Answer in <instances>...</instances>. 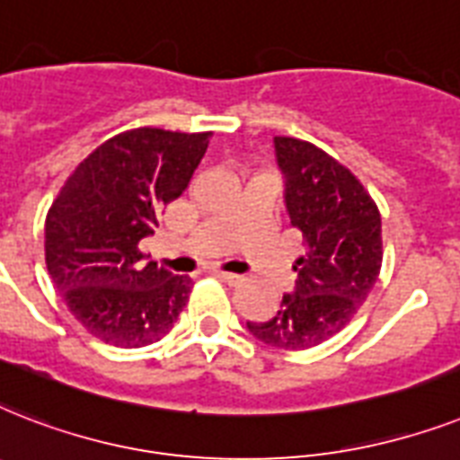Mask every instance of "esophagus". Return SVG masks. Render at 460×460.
I'll use <instances>...</instances> for the list:
<instances>
[{"instance_id":"esophagus-1","label":"esophagus","mask_w":460,"mask_h":460,"mask_svg":"<svg viewBox=\"0 0 460 460\" xmlns=\"http://www.w3.org/2000/svg\"><path fill=\"white\" fill-rule=\"evenodd\" d=\"M216 275H218L220 280L227 282V285H240L242 278L240 275H234V273H226V270H216Z\"/></svg>"}]
</instances>
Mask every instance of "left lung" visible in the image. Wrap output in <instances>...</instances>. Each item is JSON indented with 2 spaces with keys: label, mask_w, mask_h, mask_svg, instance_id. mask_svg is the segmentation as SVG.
<instances>
[{
  "label": "left lung",
  "mask_w": 460,
  "mask_h": 460,
  "mask_svg": "<svg viewBox=\"0 0 460 460\" xmlns=\"http://www.w3.org/2000/svg\"><path fill=\"white\" fill-rule=\"evenodd\" d=\"M275 154L306 253L294 263L296 288L280 311L247 325L268 347L299 351L340 332L368 299L382 268V220L361 180L314 142L275 137Z\"/></svg>",
  "instance_id": "1"
}]
</instances>
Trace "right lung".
<instances>
[{"instance_id":"add662e5","label":"right lung","mask_w":460,"mask_h":460,"mask_svg":"<svg viewBox=\"0 0 460 460\" xmlns=\"http://www.w3.org/2000/svg\"><path fill=\"white\" fill-rule=\"evenodd\" d=\"M213 132L132 128L68 175L44 220V261L66 306L97 340L137 349L171 332L192 278L145 261L139 242L185 192Z\"/></svg>"}]
</instances>
